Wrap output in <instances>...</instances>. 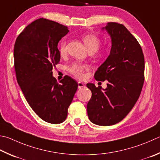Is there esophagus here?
<instances>
[{"label":"esophagus","mask_w":160,"mask_h":160,"mask_svg":"<svg viewBox=\"0 0 160 160\" xmlns=\"http://www.w3.org/2000/svg\"><path fill=\"white\" fill-rule=\"evenodd\" d=\"M78 88L81 89V88H85V85L83 82H78Z\"/></svg>","instance_id":"1"}]
</instances>
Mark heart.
Here are the masks:
<instances>
[{
    "instance_id": "obj_1",
    "label": "heart",
    "mask_w": 160,
    "mask_h": 160,
    "mask_svg": "<svg viewBox=\"0 0 160 160\" xmlns=\"http://www.w3.org/2000/svg\"><path fill=\"white\" fill-rule=\"evenodd\" d=\"M82 40L89 53L101 54L98 51L101 44V40L94 34H86L82 37ZM59 53L61 56H64L66 54V41L62 40L59 45ZM88 66L80 63H75L69 68V72L78 79H82L85 77L84 72L88 70Z\"/></svg>"
}]
</instances>
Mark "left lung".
Returning <instances> with one entry per match:
<instances>
[{"label":"left lung","mask_w":160,"mask_h":160,"mask_svg":"<svg viewBox=\"0 0 160 160\" xmlns=\"http://www.w3.org/2000/svg\"><path fill=\"white\" fill-rule=\"evenodd\" d=\"M101 30L110 36L111 50L94 78L108 83L106 89L87 84L92 92L87 109L92 123L110 126L122 120L137 101L143 85L145 62L137 40L124 25L108 22Z\"/></svg>","instance_id":"left-lung-1"}]
</instances>
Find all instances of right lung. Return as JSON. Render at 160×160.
Masks as SVG:
<instances>
[{
  "label": "right lung",
  "instance_id": "1",
  "mask_svg": "<svg viewBox=\"0 0 160 160\" xmlns=\"http://www.w3.org/2000/svg\"><path fill=\"white\" fill-rule=\"evenodd\" d=\"M68 32L67 27L40 18L28 25L14 44L17 82L33 111L51 124L66 120L78 87L68 75L59 82L52 75L61 57L58 43Z\"/></svg>",
  "mask_w": 160,
  "mask_h": 160
}]
</instances>
